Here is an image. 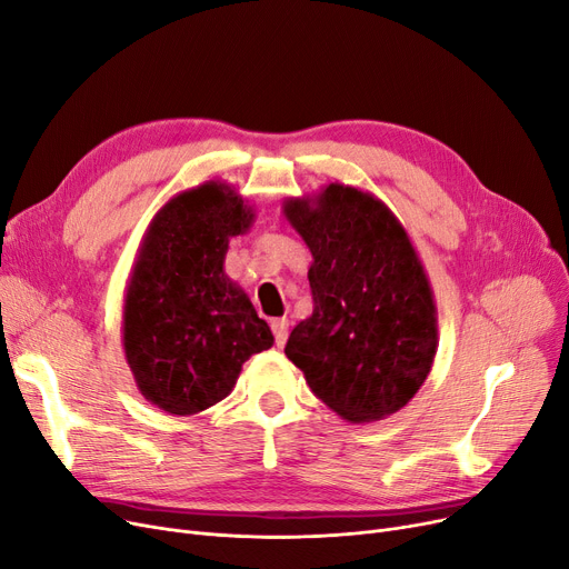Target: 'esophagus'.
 Listing matches in <instances>:
<instances>
[{
  "mask_svg": "<svg viewBox=\"0 0 569 569\" xmlns=\"http://www.w3.org/2000/svg\"><path fill=\"white\" fill-rule=\"evenodd\" d=\"M288 318H274L271 320V330H274V339H277V346L279 349H283V343L288 339Z\"/></svg>",
  "mask_w": 569,
  "mask_h": 569,
  "instance_id": "obj_1",
  "label": "esophagus"
}]
</instances>
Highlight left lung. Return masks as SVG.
<instances>
[{
    "label": "left lung",
    "instance_id": "1",
    "mask_svg": "<svg viewBox=\"0 0 569 569\" xmlns=\"http://www.w3.org/2000/svg\"><path fill=\"white\" fill-rule=\"evenodd\" d=\"M283 216L313 258V311L292 328L288 360L349 423L400 411L439 343L435 295L407 230L379 197L337 181L286 197Z\"/></svg>",
    "mask_w": 569,
    "mask_h": 569
}]
</instances>
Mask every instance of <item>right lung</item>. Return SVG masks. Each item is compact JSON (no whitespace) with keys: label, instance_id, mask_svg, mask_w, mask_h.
<instances>
[{"label":"right lung","instance_id":"add662e5","mask_svg":"<svg viewBox=\"0 0 569 569\" xmlns=\"http://www.w3.org/2000/svg\"><path fill=\"white\" fill-rule=\"evenodd\" d=\"M253 220L234 186L207 181L171 197L139 243L122 300V351L139 392L171 416L228 398L241 365L274 343L226 274L230 239Z\"/></svg>","mask_w":569,"mask_h":569}]
</instances>
